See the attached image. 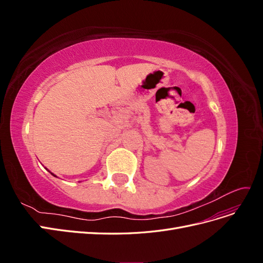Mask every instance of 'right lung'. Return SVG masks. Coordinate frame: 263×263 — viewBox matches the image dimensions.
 <instances>
[{"mask_svg":"<svg viewBox=\"0 0 263 263\" xmlns=\"http://www.w3.org/2000/svg\"><path fill=\"white\" fill-rule=\"evenodd\" d=\"M51 174H52V173H51ZM52 176H54V174H52ZM54 177H55V176H54Z\"/></svg>","mask_w":263,"mask_h":263,"instance_id":"1","label":"right lung"}]
</instances>
